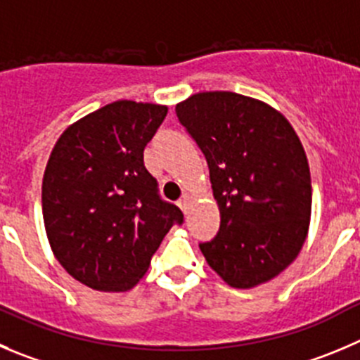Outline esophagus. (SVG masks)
Here are the masks:
<instances>
[{
	"label": "esophagus",
	"instance_id": "obj_1",
	"mask_svg": "<svg viewBox=\"0 0 360 360\" xmlns=\"http://www.w3.org/2000/svg\"><path fill=\"white\" fill-rule=\"evenodd\" d=\"M191 201H193V198H191L189 194H184V196H182V200H180V203H178V205H180V208H182V210L186 212V214H187V210H189V205H191Z\"/></svg>",
	"mask_w": 360,
	"mask_h": 360
}]
</instances>
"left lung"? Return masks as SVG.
<instances>
[{"instance_id":"obj_1","label":"left lung","mask_w":360,"mask_h":360,"mask_svg":"<svg viewBox=\"0 0 360 360\" xmlns=\"http://www.w3.org/2000/svg\"><path fill=\"white\" fill-rule=\"evenodd\" d=\"M207 159L221 226L200 249L233 288L281 274L302 249L311 217L306 153L285 116L233 91H205L174 109Z\"/></svg>"}]
</instances>
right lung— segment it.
I'll use <instances>...</instances> for the list:
<instances>
[{"mask_svg":"<svg viewBox=\"0 0 360 360\" xmlns=\"http://www.w3.org/2000/svg\"><path fill=\"white\" fill-rule=\"evenodd\" d=\"M166 105L118 101L68 127L54 146L42 184L47 238L74 279L101 292H125L146 272L174 224L143 162V150Z\"/></svg>","mask_w":360,"mask_h":360,"instance_id":"add662e5","label":"right lung"}]
</instances>
